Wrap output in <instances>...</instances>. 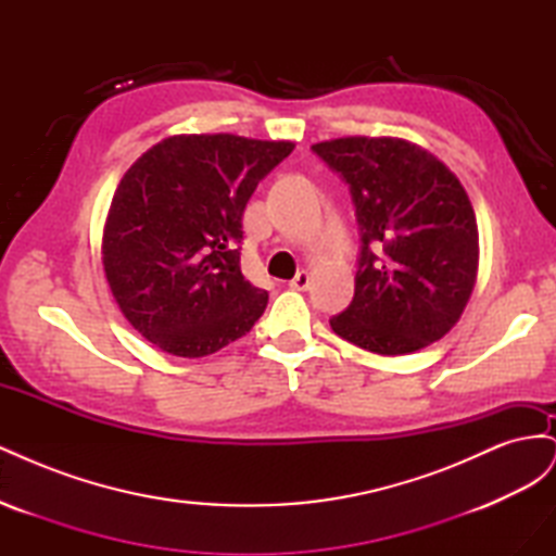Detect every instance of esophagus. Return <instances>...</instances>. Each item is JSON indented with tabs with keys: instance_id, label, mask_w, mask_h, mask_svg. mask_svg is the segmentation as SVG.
<instances>
[{
	"instance_id": "obj_1",
	"label": "esophagus",
	"mask_w": 556,
	"mask_h": 556,
	"mask_svg": "<svg viewBox=\"0 0 556 556\" xmlns=\"http://www.w3.org/2000/svg\"><path fill=\"white\" fill-rule=\"evenodd\" d=\"M308 285H311V276H308V271H299V274L290 280V288H292V290H299V292L308 290Z\"/></svg>"
}]
</instances>
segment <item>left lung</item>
<instances>
[{
    "label": "left lung",
    "instance_id": "1",
    "mask_svg": "<svg viewBox=\"0 0 556 556\" xmlns=\"http://www.w3.org/2000/svg\"><path fill=\"white\" fill-rule=\"evenodd\" d=\"M313 153L350 185L362 231L355 296L331 329L376 355H408L443 339L476 288L480 257L459 178L396 137L331 139Z\"/></svg>",
    "mask_w": 556,
    "mask_h": 556
}]
</instances>
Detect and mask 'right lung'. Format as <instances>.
<instances>
[{
	"label": "right lung",
	"instance_id": "1",
	"mask_svg": "<svg viewBox=\"0 0 556 556\" xmlns=\"http://www.w3.org/2000/svg\"><path fill=\"white\" fill-rule=\"evenodd\" d=\"M292 141L176 134L134 162L113 194L102 262L115 304L146 341L206 357L245 336L268 294L241 274L243 211Z\"/></svg>",
	"mask_w": 556,
	"mask_h": 556
}]
</instances>
